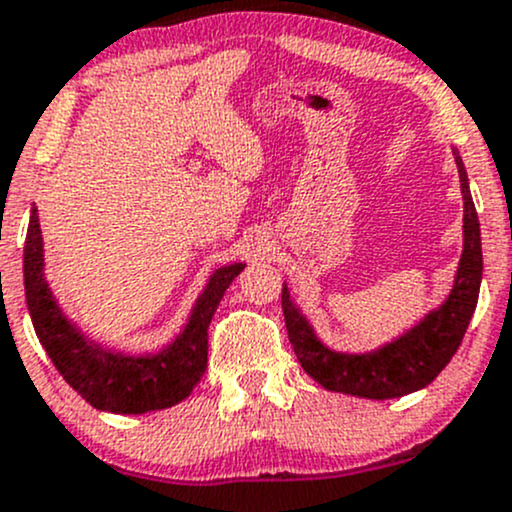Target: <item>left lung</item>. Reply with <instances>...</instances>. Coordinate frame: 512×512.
<instances>
[{"label":"left lung","mask_w":512,"mask_h":512,"mask_svg":"<svg viewBox=\"0 0 512 512\" xmlns=\"http://www.w3.org/2000/svg\"><path fill=\"white\" fill-rule=\"evenodd\" d=\"M454 162L459 170L464 199V250L459 260L454 284L449 296L435 311L420 318L411 330L393 338L386 345L372 352H335L323 345L308 323V318L291 301L289 289H282V308L289 342L299 357L303 372L316 379L323 389L350 393L359 398H398L425 389L449 359L462 345L471 316L479 301L481 272H484V257H481V230L476 216L474 199L469 192V177H466L464 162L454 150Z\"/></svg>","instance_id":"obj_1"}]
</instances>
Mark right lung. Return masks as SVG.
Listing matches in <instances>:
<instances>
[{"label":"right lung","mask_w":512,"mask_h":512,"mask_svg":"<svg viewBox=\"0 0 512 512\" xmlns=\"http://www.w3.org/2000/svg\"><path fill=\"white\" fill-rule=\"evenodd\" d=\"M243 262L218 267L196 299L182 333L148 355L116 352L87 335L65 316L43 274V235L36 206L24 245L26 306L43 350L63 379L89 406L106 413L140 415L184 401L201 381L209 359V323L223 294L243 272Z\"/></svg>","instance_id":"obj_1"}]
</instances>
